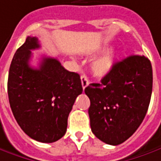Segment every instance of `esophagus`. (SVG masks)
<instances>
[{"mask_svg":"<svg viewBox=\"0 0 161 161\" xmlns=\"http://www.w3.org/2000/svg\"><path fill=\"white\" fill-rule=\"evenodd\" d=\"M81 84H82V87L84 90L87 85H89V81L85 76H81Z\"/></svg>","mask_w":161,"mask_h":161,"instance_id":"esophagus-1","label":"esophagus"}]
</instances>
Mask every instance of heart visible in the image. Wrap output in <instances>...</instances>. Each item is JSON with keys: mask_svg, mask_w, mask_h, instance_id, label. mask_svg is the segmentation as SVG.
<instances>
[{"mask_svg": "<svg viewBox=\"0 0 161 161\" xmlns=\"http://www.w3.org/2000/svg\"><path fill=\"white\" fill-rule=\"evenodd\" d=\"M115 60V54L114 52H108L100 57L97 58L92 63V71L93 75L102 77L108 75L112 70Z\"/></svg>", "mask_w": 161, "mask_h": 161, "instance_id": "b5f03b06", "label": "heart"}]
</instances>
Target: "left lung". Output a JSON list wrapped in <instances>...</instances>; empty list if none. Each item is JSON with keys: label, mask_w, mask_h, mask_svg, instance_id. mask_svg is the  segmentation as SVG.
I'll use <instances>...</instances> for the list:
<instances>
[{"label": "left lung", "mask_w": 161, "mask_h": 161, "mask_svg": "<svg viewBox=\"0 0 161 161\" xmlns=\"http://www.w3.org/2000/svg\"><path fill=\"white\" fill-rule=\"evenodd\" d=\"M153 91V68L148 58L132 54L114 64L100 84L85 89L91 101L92 133L108 145L126 141L140 126Z\"/></svg>", "instance_id": "obj_1"}]
</instances>
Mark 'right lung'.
<instances>
[{
	"mask_svg": "<svg viewBox=\"0 0 161 161\" xmlns=\"http://www.w3.org/2000/svg\"><path fill=\"white\" fill-rule=\"evenodd\" d=\"M38 39L28 36L9 67L8 95L18 125L31 138L53 143L65 135L68 117L82 93L80 76L69 72L55 58L43 57L38 69L30 65Z\"/></svg>",
	"mask_w": 161,
	"mask_h": 161,
	"instance_id": "add662e5",
	"label": "right lung"
}]
</instances>
